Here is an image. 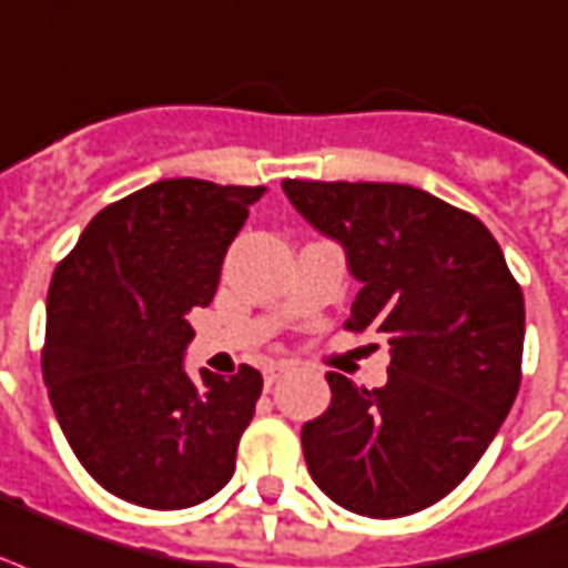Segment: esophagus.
I'll use <instances>...</instances> for the list:
<instances>
[{
    "label": "esophagus",
    "mask_w": 568,
    "mask_h": 568,
    "mask_svg": "<svg viewBox=\"0 0 568 568\" xmlns=\"http://www.w3.org/2000/svg\"><path fill=\"white\" fill-rule=\"evenodd\" d=\"M285 372H288V366H285V363H276V366L265 369V384H267V387H271V384H276V378H280V375H285Z\"/></svg>",
    "instance_id": "34e87169"
}]
</instances>
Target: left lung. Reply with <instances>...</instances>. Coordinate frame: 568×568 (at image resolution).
Wrapping results in <instances>:
<instances>
[{
	"label": "left lung",
	"instance_id": "1",
	"mask_svg": "<svg viewBox=\"0 0 568 568\" xmlns=\"http://www.w3.org/2000/svg\"><path fill=\"white\" fill-rule=\"evenodd\" d=\"M336 237L361 292L345 327L387 336V384L327 372L333 402L303 456L333 504L402 518L438 504L483 458L521 387L525 294L474 214L408 184L283 181Z\"/></svg>",
	"mask_w": 568,
	"mask_h": 568
}]
</instances>
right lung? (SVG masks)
Instances as JSON below:
<instances>
[{
  "label": "right lung",
  "mask_w": 568,
  "mask_h": 568,
  "mask_svg": "<svg viewBox=\"0 0 568 568\" xmlns=\"http://www.w3.org/2000/svg\"><path fill=\"white\" fill-rule=\"evenodd\" d=\"M265 187L169 179L112 202L55 265L41 372L80 465L110 495L184 509L235 474L262 375L184 372L190 313Z\"/></svg>",
  "instance_id": "obj_1"
}]
</instances>
